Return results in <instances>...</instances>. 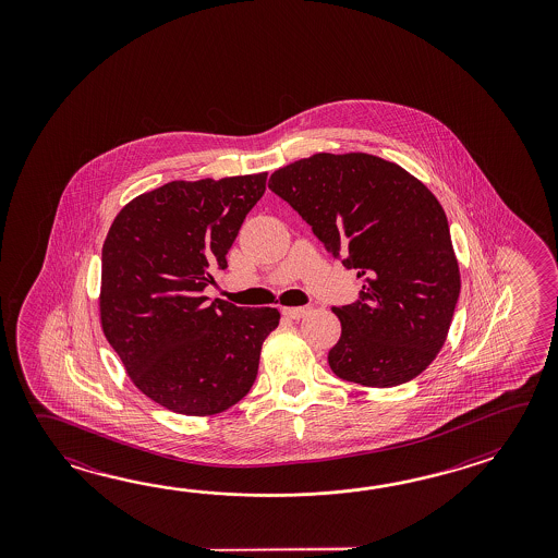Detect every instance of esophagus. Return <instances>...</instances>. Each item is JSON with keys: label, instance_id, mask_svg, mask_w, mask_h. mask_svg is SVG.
I'll return each mask as SVG.
<instances>
[{"label": "esophagus", "instance_id": "34e87169", "mask_svg": "<svg viewBox=\"0 0 558 558\" xmlns=\"http://www.w3.org/2000/svg\"><path fill=\"white\" fill-rule=\"evenodd\" d=\"M311 313V307H284L283 315L284 317H289V319H303L305 315Z\"/></svg>", "mask_w": 558, "mask_h": 558}]
</instances>
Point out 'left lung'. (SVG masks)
Instances as JSON below:
<instances>
[{"label": "left lung", "mask_w": 558, "mask_h": 558, "mask_svg": "<svg viewBox=\"0 0 558 558\" xmlns=\"http://www.w3.org/2000/svg\"><path fill=\"white\" fill-rule=\"evenodd\" d=\"M269 190L363 289L332 307L341 339L329 367L365 387L415 379L437 356L461 293L447 215L403 167L367 154H317L277 169Z\"/></svg>", "instance_id": "1"}]
</instances>
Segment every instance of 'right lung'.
<instances>
[{
    "label": "right lung",
    "instance_id": "right-lung-1",
    "mask_svg": "<svg viewBox=\"0 0 558 558\" xmlns=\"http://www.w3.org/2000/svg\"><path fill=\"white\" fill-rule=\"evenodd\" d=\"M265 181H171L128 203L107 233L101 327L137 389L173 413L215 415L239 403L279 325L277 308L203 295Z\"/></svg>",
    "mask_w": 558,
    "mask_h": 558
}]
</instances>
